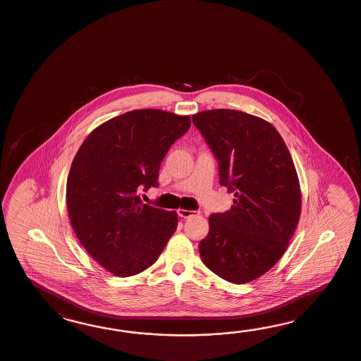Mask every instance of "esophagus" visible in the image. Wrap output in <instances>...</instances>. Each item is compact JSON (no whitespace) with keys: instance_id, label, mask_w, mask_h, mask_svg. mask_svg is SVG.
<instances>
[{"instance_id":"34e87169","label":"esophagus","mask_w":361,"mask_h":361,"mask_svg":"<svg viewBox=\"0 0 361 361\" xmlns=\"http://www.w3.org/2000/svg\"><path fill=\"white\" fill-rule=\"evenodd\" d=\"M177 213H178V216H180V217H183V219H189V217H193V216H196L198 212H196V210H186V209H178V210H177Z\"/></svg>"}]
</instances>
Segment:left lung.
Here are the masks:
<instances>
[{
	"mask_svg": "<svg viewBox=\"0 0 361 361\" xmlns=\"http://www.w3.org/2000/svg\"><path fill=\"white\" fill-rule=\"evenodd\" d=\"M192 119L219 160V184L235 197L230 210L209 217L201 259L228 282H252L281 259L295 233L302 208L295 165L279 132L258 116L219 109Z\"/></svg>",
	"mask_w": 361,
	"mask_h": 361,
	"instance_id": "left-lung-1",
	"label": "left lung"
}]
</instances>
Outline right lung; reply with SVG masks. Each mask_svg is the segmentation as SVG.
<instances>
[{"label":"right lung","mask_w":361,"mask_h":361,"mask_svg":"<svg viewBox=\"0 0 361 361\" xmlns=\"http://www.w3.org/2000/svg\"><path fill=\"white\" fill-rule=\"evenodd\" d=\"M189 127L190 116L133 109L100 124L78 149L66 185L68 219L109 273H142L175 233L177 213L142 204L137 190L159 186L165 154Z\"/></svg>","instance_id":"add662e5"}]
</instances>
